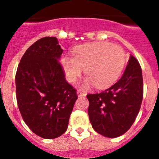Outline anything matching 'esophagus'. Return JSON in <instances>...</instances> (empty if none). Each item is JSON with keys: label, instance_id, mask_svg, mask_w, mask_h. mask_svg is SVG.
Wrapping results in <instances>:
<instances>
[{"label": "esophagus", "instance_id": "34e87169", "mask_svg": "<svg viewBox=\"0 0 159 159\" xmlns=\"http://www.w3.org/2000/svg\"><path fill=\"white\" fill-rule=\"evenodd\" d=\"M77 94H78V97H81V96H86V94H85V93H81V92H80V91H78V92H77Z\"/></svg>", "mask_w": 159, "mask_h": 159}]
</instances>
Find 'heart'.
<instances>
[{
  "label": "heart",
  "mask_w": 159,
  "mask_h": 159,
  "mask_svg": "<svg viewBox=\"0 0 159 159\" xmlns=\"http://www.w3.org/2000/svg\"><path fill=\"white\" fill-rule=\"evenodd\" d=\"M125 62L123 48L106 42L81 44L74 49V56H64L62 59L66 78L70 82L76 81L85 68L88 77L80 84L81 89L93 84L98 89L109 87L119 78Z\"/></svg>",
  "instance_id": "b5f03b06"
}]
</instances>
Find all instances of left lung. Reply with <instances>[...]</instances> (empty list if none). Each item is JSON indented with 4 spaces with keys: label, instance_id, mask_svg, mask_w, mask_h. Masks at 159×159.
Here are the masks:
<instances>
[{
    "label": "left lung",
    "instance_id": "8db88e82",
    "mask_svg": "<svg viewBox=\"0 0 159 159\" xmlns=\"http://www.w3.org/2000/svg\"><path fill=\"white\" fill-rule=\"evenodd\" d=\"M143 93L141 67L137 59L130 56L124 74L114 85L100 93L87 95L93 129L109 138L126 133L139 113Z\"/></svg>",
    "mask_w": 159,
    "mask_h": 159
}]
</instances>
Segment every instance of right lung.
Wrapping results in <instances>:
<instances>
[{
	"label": "right lung",
	"mask_w": 159,
	"mask_h": 159,
	"mask_svg": "<svg viewBox=\"0 0 159 159\" xmlns=\"http://www.w3.org/2000/svg\"><path fill=\"white\" fill-rule=\"evenodd\" d=\"M62 53L56 38H41L28 48L16 72L20 114L33 133L44 139H55L66 131L78 99L59 63Z\"/></svg>",
	"instance_id": "add662e5"
}]
</instances>
